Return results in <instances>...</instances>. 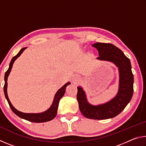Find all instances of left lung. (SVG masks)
<instances>
[{
  "label": "left lung",
  "instance_id": "1",
  "mask_svg": "<svg viewBox=\"0 0 146 146\" xmlns=\"http://www.w3.org/2000/svg\"><path fill=\"white\" fill-rule=\"evenodd\" d=\"M98 51L97 59L112 62L118 68L120 74L119 90L110 102L99 106H92L87 102L84 91L78 87L76 95L79 109L85 117L94 120L113 118L124 110L133 94V75L129 59L117 47L110 43L97 42L92 45Z\"/></svg>",
  "mask_w": 146,
  "mask_h": 146
}]
</instances>
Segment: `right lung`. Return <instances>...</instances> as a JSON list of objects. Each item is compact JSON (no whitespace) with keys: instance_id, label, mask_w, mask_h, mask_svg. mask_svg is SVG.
Instances as JSON below:
<instances>
[{"instance_id":"1","label":"right lung","mask_w":146,"mask_h":146,"mask_svg":"<svg viewBox=\"0 0 146 146\" xmlns=\"http://www.w3.org/2000/svg\"><path fill=\"white\" fill-rule=\"evenodd\" d=\"M26 49V48H22L21 49V51L19 52V53L17 54L16 56H13V58L11 59L10 64H9L8 70L6 71V73H5V76H4L5 84L4 86V91L5 97H6V98L7 99V100H8L9 107L11 108V110L13 111V112L15 113V114L17 115L20 118H24V119L28 120L29 122H31L41 123V122H48V121L53 120V118L56 117V113H57L59 101H60V98L64 96V93H65V91H66V88L67 87V86L70 84V82L66 83L65 85L63 86L60 89V90H58V91L55 94V98H54V100L52 105H51L50 108L47 110L44 113H22L21 111H19L18 110H17L16 109L12 106L8 97V94H7V86H8L7 80H8V76L11 70L12 66H13V64L14 63L15 60L16 59L21 55L22 53L24 51V49Z\"/></svg>"}]
</instances>
